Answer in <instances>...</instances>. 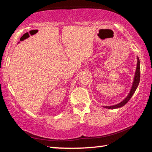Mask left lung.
Instances as JSON below:
<instances>
[{
	"label": "left lung",
	"instance_id": "left-lung-1",
	"mask_svg": "<svg viewBox=\"0 0 152 152\" xmlns=\"http://www.w3.org/2000/svg\"><path fill=\"white\" fill-rule=\"evenodd\" d=\"M140 61L139 60V58L137 57V68H136L134 78H133V84H132V88L130 90V92H129L127 97H126L123 101H121L117 104L112 105V106H104L103 107L109 109H117V108H120L124 106V105L127 103L129 101L131 98H132V96L133 95V94H134V92H135L136 89H137V86L139 85V83H140Z\"/></svg>",
	"mask_w": 152,
	"mask_h": 152
}]
</instances>
